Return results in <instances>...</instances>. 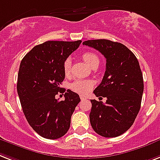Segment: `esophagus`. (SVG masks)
<instances>
[{
	"mask_svg": "<svg viewBox=\"0 0 160 160\" xmlns=\"http://www.w3.org/2000/svg\"><path fill=\"white\" fill-rule=\"evenodd\" d=\"M80 99H81V100H86L87 97L84 95H81L80 96Z\"/></svg>",
	"mask_w": 160,
	"mask_h": 160,
	"instance_id": "esophagus-1",
	"label": "esophagus"
}]
</instances>
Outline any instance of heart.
<instances>
[{"mask_svg": "<svg viewBox=\"0 0 160 160\" xmlns=\"http://www.w3.org/2000/svg\"><path fill=\"white\" fill-rule=\"evenodd\" d=\"M82 58L87 64L92 68L94 66H98L100 62L99 57L96 53H92V52L84 53L82 55ZM71 66H72L71 59L70 58L65 59L62 64V69L66 76H68L71 72ZM93 86H94V82L91 80H76L71 84L70 88L75 92L80 93V94H87L92 89Z\"/></svg>", "mask_w": 160, "mask_h": 160, "instance_id": "obj_1", "label": "heart"}]
</instances>
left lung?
<instances>
[{
	"label": "left lung",
	"mask_w": 160,
	"mask_h": 160,
	"mask_svg": "<svg viewBox=\"0 0 160 160\" xmlns=\"http://www.w3.org/2000/svg\"><path fill=\"white\" fill-rule=\"evenodd\" d=\"M82 44L98 50L107 59L102 82L93 91L97 97L107 98V102L91 100V126L103 137L119 136L131 128L140 112L144 81L139 62L118 42L93 39Z\"/></svg>",
	"instance_id": "obj_1"
}]
</instances>
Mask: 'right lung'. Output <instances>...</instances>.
<instances>
[{
    "mask_svg": "<svg viewBox=\"0 0 160 160\" xmlns=\"http://www.w3.org/2000/svg\"><path fill=\"white\" fill-rule=\"evenodd\" d=\"M82 40L46 41L34 46L23 58L18 72L17 92L28 123L40 136L55 140L68 132L71 116L80 102L78 94L68 89L63 101L56 99L65 74V59Z\"/></svg>",
    "mask_w": 160,
    "mask_h": 160,
    "instance_id": "add662e5",
    "label": "right lung"
}]
</instances>
